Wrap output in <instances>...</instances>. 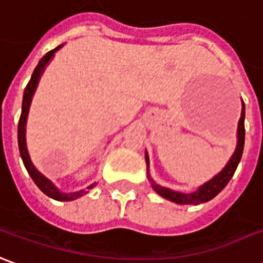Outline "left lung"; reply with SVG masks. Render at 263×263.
Masks as SVG:
<instances>
[{
	"label": "left lung",
	"mask_w": 263,
	"mask_h": 263,
	"mask_svg": "<svg viewBox=\"0 0 263 263\" xmlns=\"http://www.w3.org/2000/svg\"><path fill=\"white\" fill-rule=\"evenodd\" d=\"M243 143H245V105H242L241 119H239V124H238V146H236L235 153H234V156L228 161V164L225 165L224 170L221 171L218 176L214 177L211 181L205 182L204 185H201L197 191L191 193V194H182V193H177V191H173V190L158 185V184L153 181L148 174H147V178H148V181L152 184L153 190L156 193H158L161 197L167 198V200L177 202V204H202V202L212 200L215 195L219 194L224 190L225 185L230 182V180L234 176V173H235L236 167H238L239 161H241L242 152H243ZM146 161H148L147 157Z\"/></svg>",
	"instance_id": "obj_1"
}]
</instances>
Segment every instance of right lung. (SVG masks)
Masks as SVG:
<instances>
[{"label":"right lung","mask_w":263,"mask_h":263,"mask_svg":"<svg viewBox=\"0 0 263 263\" xmlns=\"http://www.w3.org/2000/svg\"><path fill=\"white\" fill-rule=\"evenodd\" d=\"M62 45L57 46L55 49H52L49 51L46 55L41 58V61L36 65V68L33 69V73L31 76V79L28 82L27 87H25V90H24V99H22V111H21V116H20V122H18V147H20V154H21L22 161H24V165H25V168L29 173V176L33 180V182L38 185V188L46 194L48 197H51L53 200L58 201H72L76 200V198H79L82 195L85 194V191H79V193H73V194H65V193H61L59 190H58L53 184H52L46 177H44L41 173H39L35 167L31 163V160H29V156H28L27 152V146H25V122H27V115H28V109H29V103H31V99H32V95L35 92V87L38 85L39 81V76L41 73L44 72V68L46 66V63L48 61L53 57V52L58 51L59 48ZM92 187V185H90ZM89 187V188H90Z\"/></svg>","instance_id":"obj_1"}]
</instances>
